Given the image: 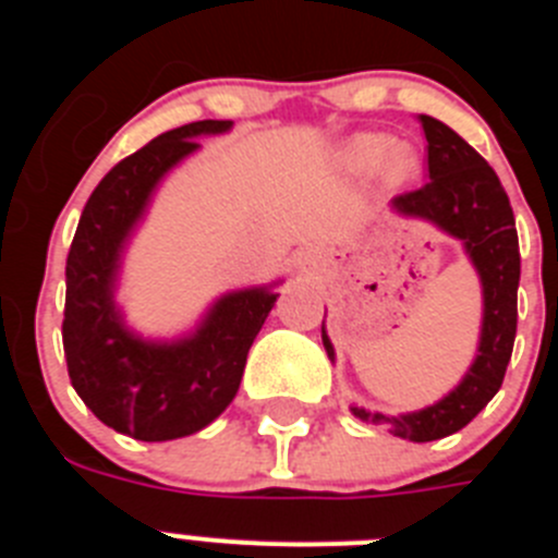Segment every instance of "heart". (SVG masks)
I'll use <instances>...</instances> for the list:
<instances>
[{
  "instance_id": "b5f03b06",
  "label": "heart",
  "mask_w": 558,
  "mask_h": 558,
  "mask_svg": "<svg viewBox=\"0 0 558 558\" xmlns=\"http://www.w3.org/2000/svg\"><path fill=\"white\" fill-rule=\"evenodd\" d=\"M347 159L352 167H366L379 165L386 181L391 184H402V181L413 179L418 172V159L413 147L408 145H393L388 147L386 136H377V133H363V136H354L347 147Z\"/></svg>"
}]
</instances>
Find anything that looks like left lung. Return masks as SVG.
<instances>
[{
  "instance_id": "1",
  "label": "left lung",
  "mask_w": 558,
  "mask_h": 558,
  "mask_svg": "<svg viewBox=\"0 0 558 558\" xmlns=\"http://www.w3.org/2000/svg\"><path fill=\"white\" fill-rule=\"evenodd\" d=\"M427 140V181L418 190L402 192L393 206L405 215L433 220L463 240L483 282L481 349L461 386L436 405L408 416H379L357 411L368 422H388L391 433L411 441H436L466 427L489 399L500 391L517 335V284H520V240L514 211L497 172L481 153L463 142L445 122L418 113ZM324 347L335 357L324 332Z\"/></svg>"
}]
</instances>
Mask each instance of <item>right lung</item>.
Masks as SVG:
<instances>
[{
    "label": "right lung",
    "mask_w": 558,
    "mask_h": 558,
    "mask_svg": "<svg viewBox=\"0 0 558 558\" xmlns=\"http://www.w3.org/2000/svg\"><path fill=\"white\" fill-rule=\"evenodd\" d=\"M229 125V120H201L172 128L113 165L83 206L66 256L61 332L69 379L102 425L140 441L198 433L229 408L251 343L279 295L263 288L226 295L198 332L170 347L128 335L113 310L120 251L153 186L198 147L195 136Z\"/></svg>",
    "instance_id": "1"
}]
</instances>
